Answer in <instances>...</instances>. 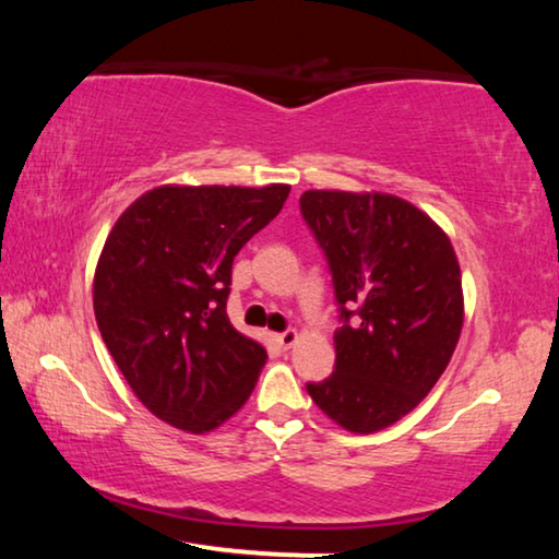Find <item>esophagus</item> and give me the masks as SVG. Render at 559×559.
Wrapping results in <instances>:
<instances>
[{
	"label": "esophagus",
	"mask_w": 559,
	"mask_h": 559,
	"mask_svg": "<svg viewBox=\"0 0 559 559\" xmlns=\"http://www.w3.org/2000/svg\"><path fill=\"white\" fill-rule=\"evenodd\" d=\"M276 337H278V343L283 347H290L298 340V333H296V330H283V333H278Z\"/></svg>",
	"instance_id": "1"
}]
</instances>
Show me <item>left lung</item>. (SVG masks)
Wrapping results in <instances>:
<instances>
[{"instance_id":"left-lung-1","label":"left lung","mask_w":559,"mask_h":559,"mask_svg":"<svg viewBox=\"0 0 559 559\" xmlns=\"http://www.w3.org/2000/svg\"><path fill=\"white\" fill-rule=\"evenodd\" d=\"M300 214L325 253L343 323L333 374L306 390L343 429L380 431L431 392L456 349V253L427 214L392 194L310 189Z\"/></svg>"}]
</instances>
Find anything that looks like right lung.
Segmentation results:
<instances>
[{
    "mask_svg": "<svg viewBox=\"0 0 559 559\" xmlns=\"http://www.w3.org/2000/svg\"><path fill=\"white\" fill-rule=\"evenodd\" d=\"M288 185L157 187L103 246L93 310L130 390L157 419L204 433L241 409L266 349L226 316L231 263L288 200Z\"/></svg>",
    "mask_w": 559,
    "mask_h": 559,
    "instance_id": "add662e5",
    "label": "right lung"
}]
</instances>
